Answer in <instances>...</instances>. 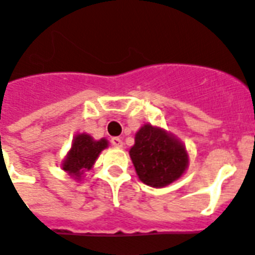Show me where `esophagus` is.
Wrapping results in <instances>:
<instances>
[{
  "label": "esophagus",
  "instance_id": "34e87169",
  "mask_svg": "<svg viewBox=\"0 0 255 255\" xmlns=\"http://www.w3.org/2000/svg\"><path fill=\"white\" fill-rule=\"evenodd\" d=\"M111 144H113L115 148H122L123 146V140L121 137H113L111 138Z\"/></svg>",
  "mask_w": 255,
  "mask_h": 255
}]
</instances>
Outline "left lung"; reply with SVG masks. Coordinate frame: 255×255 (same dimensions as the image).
Instances as JSON below:
<instances>
[{
	"mask_svg": "<svg viewBox=\"0 0 255 255\" xmlns=\"http://www.w3.org/2000/svg\"><path fill=\"white\" fill-rule=\"evenodd\" d=\"M129 157L138 179L162 188L178 181L188 167V153L179 138L157 126L144 124L134 134Z\"/></svg>",
	"mask_w": 255,
	"mask_h": 255,
	"instance_id": "1",
	"label": "left lung"
}]
</instances>
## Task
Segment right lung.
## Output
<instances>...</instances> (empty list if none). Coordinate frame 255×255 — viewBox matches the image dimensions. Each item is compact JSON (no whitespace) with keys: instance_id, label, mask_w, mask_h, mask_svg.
<instances>
[{"instance_id":"obj_1","label":"right lung","mask_w":255,"mask_h":255,"mask_svg":"<svg viewBox=\"0 0 255 255\" xmlns=\"http://www.w3.org/2000/svg\"><path fill=\"white\" fill-rule=\"evenodd\" d=\"M107 146V138L95 140L89 133H77L74 136L67 156L61 162V169L70 175L72 179L81 181L85 171L92 170L101 152Z\"/></svg>"}]
</instances>
